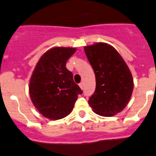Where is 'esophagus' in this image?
Listing matches in <instances>:
<instances>
[{
  "label": "esophagus",
  "mask_w": 156,
  "mask_h": 156,
  "mask_svg": "<svg viewBox=\"0 0 156 156\" xmlns=\"http://www.w3.org/2000/svg\"><path fill=\"white\" fill-rule=\"evenodd\" d=\"M79 87H81V90H83V82H81V83H79Z\"/></svg>",
  "instance_id": "obj_1"
}]
</instances>
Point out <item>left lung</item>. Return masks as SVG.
<instances>
[{
  "label": "left lung",
  "mask_w": 156,
  "mask_h": 156,
  "mask_svg": "<svg viewBox=\"0 0 156 156\" xmlns=\"http://www.w3.org/2000/svg\"><path fill=\"white\" fill-rule=\"evenodd\" d=\"M96 75V90L90 97V106L96 114L112 117L122 111L132 96L134 81L129 67L111 45L98 42L84 47Z\"/></svg>",
  "instance_id": "obj_1"
}]
</instances>
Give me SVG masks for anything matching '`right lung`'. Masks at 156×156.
<instances>
[{"label": "right lung", "instance_id": "1", "mask_svg": "<svg viewBox=\"0 0 156 156\" xmlns=\"http://www.w3.org/2000/svg\"><path fill=\"white\" fill-rule=\"evenodd\" d=\"M75 48L55 47L40 57L29 83L33 104L49 119H62L73 110L81 88L74 82L73 75L66 67Z\"/></svg>", "mask_w": 156, "mask_h": 156}]
</instances>
